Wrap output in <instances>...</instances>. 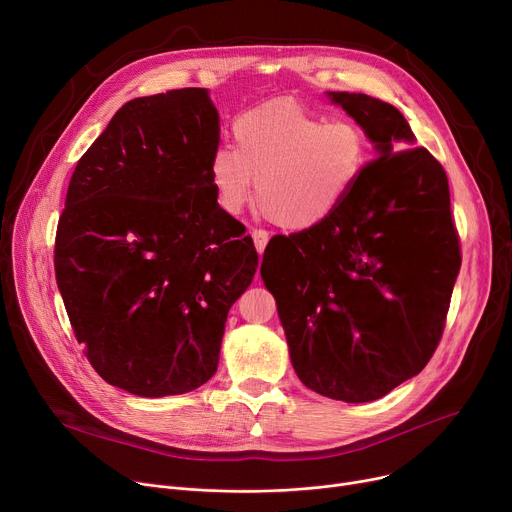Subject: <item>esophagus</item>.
Returning <instances> with one entry per match:
<instances>
[{
    "label": "esophagus",
    "instance_id": "1",
    "mask_svg": "<svg viewBox=\"0 0 512 512\" xmlns=\"http://www.w3.org/2000/svg\"><path fill=\"white\" fill-rule=\"evenodd\" d=\"M251 236H253V240H255V247H257V253L261 255L263 251H265V245H267V240H270V234H267L265 230H251Z\"/></svg>",
    "mask_w": 512,
    "mask_h": 512
}]
</instances>
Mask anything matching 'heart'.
I'll return each instance as SVG.
<instances>
[{"instance_id": "b5f03b06", "label": "heart", "mask_w": 512, "mask_h": 512, "mask_svg": "<svg viewBox=\"0 0 512 512\" xmlns=\"http://www.w3.org/2000/svg\"><path fill=\"white\" fill-rule=\"evenodd\" d=\"M234 149L209 157L215 201L238 213L257 180V205L276 226L311 230L351 197L367 166L365 132L351 120H326L309 107L276 99L232 122Z\"/></svg>"}]
</instances>
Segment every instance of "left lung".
<instances>
[{
	"label": "left lung",
	"mask_w": 512,
	"mask_h": 512,
	"mask_svg": "<svg viewBox=\"0 0 512 512\" xmlns=\"http://www.w3.org/2000/svg\"><path fill=\"white\" fill-rule=\"evenodd\" d=\"M375 143L328 222L270 240L261 278L276 297L292 367L328 398L371 402L417 375L440 344L461 270L448 178L394 105L330 93Z\"/></svg>",
	"instance_id": "8db88e82"
}]
</instances>
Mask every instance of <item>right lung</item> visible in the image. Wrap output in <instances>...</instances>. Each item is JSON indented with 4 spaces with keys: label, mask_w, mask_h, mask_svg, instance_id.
<instances>
[{
    "label": "right lung",
    "mask_w": 512,
    "mask_h": 512,
    "mask_svg": "<svg viewBox=\"0 0 512 512\" xmlns=\"http://www.w3.org/2000/svg\"><path fill=\"white\" fill-rule=\"evenodd\" d=\"M218 145L207 91L174 89L124 103L70 178L58 288L93 369L130 394L203 386L228 311L257 272L253 238L215 201Z\"/></svg>",
    "instance_id": "1"
}]
</instances>
